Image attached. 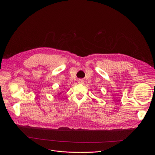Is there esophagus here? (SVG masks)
I'll use <instances>...</instances> for the list:
<instances>
[{
  "label": "esophagus",
  "mask_w": 155,
  "mask_h": 155,
  "mask_svg": "<svg viewBox=\"0 0 155 155\" xmlns=\"http://www.w3.org/2000/svg\"><path fill=\"white\" fill-rule=\"evenodd\" d=\"M78 83H80V84H83L84 81H83L82 79H79V80H78Z\"/></svg>",
  "instance_id": "esophagus-1"
}]
</instances>
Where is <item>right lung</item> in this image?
<instances>
[{
    "label": "right lung",
    "mask_w": 155,
    "mask_h": 155,
    "mask_svg": "<svg viewBox=\"0 0 155 155\" xmlns=\"http://www.w3.org/2000/svg\"><path fill=\"white\" fill-rule=\"evenodd\" d=\"M61 94V93H59L58 94V96H59Z\"/></svg>",
    "instance_id": "obj_1"
}]
</instances>
